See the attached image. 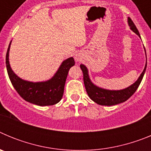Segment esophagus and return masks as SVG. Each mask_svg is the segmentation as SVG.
Here are the masks:
<instances>
[{
  "label": "esophagus",
  "mask_w": 151,
  "mask_h": 151,
  "mask_svg": "<svg viewBox=\"0 0 151 151\" xmlns=\"http://www.w3.org/2000/svg\"><path fill=\"white\" fill-rule=\"evenodd\" d=\"M74 58H75V60H76V61L78 62V61H80L81 60H82V54H80L79 52H77V53H76V54H75Z\"/></svg>",
  "instance_id": "esophagus-1"
}]
</instances>
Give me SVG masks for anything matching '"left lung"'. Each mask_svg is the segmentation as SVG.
Masks as SVG:
<instances>
[{"label": "left lung", "mask_w": 151, "mask_h": 151, "mask_svg": "<svg viewBox=\"0 0 151 151\" xmlns=\"http://www.w3.org/2000/svg\"><path fill=\"white\" fill-rule=\"evenodd\" d=\"M128 24H129L131 30L135 33L137 35H138L139 38H141L139 32L136 28L134 22L129 17H128ZM146 67L147 62L143 72L140 75L138 79L130 86L125 88L120 89V90H109V89L99 87L93 83L89 76L88 69L87 66H85L84 64L80 65V68L83 73L84 84H85V87L88 93V95L94 102H95L97 104L102 105V106H113V105L119 104L127 101L138 89V86L142 81L145 71H146Z\"/></svg>", "instance_id": "obj_1"}]
</instances>
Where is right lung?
I'll return each mask as SVG.
<instances>
[{
	"instance_id": "1",
	"label": "right lung",
	"mask_w": 151,
	"mask_h": 151,
	"mask_svg": "<svg viewBox=\"0 0 151 151\" xmlns=\"http://www.w3.org/2000/svg\"><path fill=\"white\" fill-rule=\"evenodd\" d=\"M11 42L12 41L6 52V66L10 82L18 94L25 101L38 106H50L60 102L63 95L64 86L69 69L75 65L73 57L64 60L50 79L42 82H30L19 78L10 66L9 53Z\"/></svg>"
}]
</instances>
